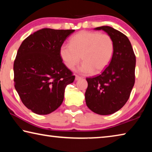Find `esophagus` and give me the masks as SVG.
Segmentation results:
<instances>
[{"instance_id": "obj_1", "label": "esophagus", "mask_w": 152, "mask_h": 152, "mask_svg": "<svg viewBox=\"0 0 152 152\" xmlns=\"http://www.w3.org/2000/svg\"><path fill=\"white\" fill-rule=\"evenodd\" d=\"M80 79H82V77L81 76H80L78 75H76V76H75V80H80Z\"/></svg>"}]
</instances>
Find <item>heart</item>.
Segmentation results:
<instances>
[{"label":"heart","mask_w":152,"mask_h":152,"mask_svg":"<svg viewBox=\"0 0 152 152\" xmlns=\"http://www.w3.org/2000/svg\"><path fill=\"white\" fill-rule=\"evenodd\" d=\"M114 53V42L110 35L99 32L82 31L70 39V45L60 48V56L67 68L72 69L81 60L78 68L85 74L100 73L109 66Z\"/></svg>","instance_id":"1"}]
</instances>
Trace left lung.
I'll list each match as a JSON object with an SVG mask.
<instances>
[{
  "label": "left lung",
  "instance_id": "obj_1",
  "mask_svg": "<svg viewBox=\"0 0 152 152\" xmlns=\"http://www.w3.org/2000/svg\"><path fill=\"white\" fill-rule=\"evenodd\" d=\"M94 29L104 31L111 37L114 53L100 75L86 78L85 100L92 111L107 115L118 111L128 101L135 84L136 59L132 44L123 33L109 26Z\"/></svg>",
  "mask_w": 152,
  "mask_h": 152
}]
</instances>
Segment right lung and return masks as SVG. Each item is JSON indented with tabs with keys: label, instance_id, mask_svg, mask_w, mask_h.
<instances>
[{
	"label": "right lung",
	"instance_id": "obj_1",
	"mask_svg": "<svg viewBox=\"0 0 152 152\" xmlns=\"http://www.w3.org/2000/svg\"><path fill=\"white\" fill-rule=\"evenodd\" d=\"M74 29L45 28L22 42L14 61L15 88L27 109L38 115L54 111L75 76L64 65L60 48Z\"/></svg>",
	"mask_w": 152,
	"mask_h": 152
}]
</instances>
